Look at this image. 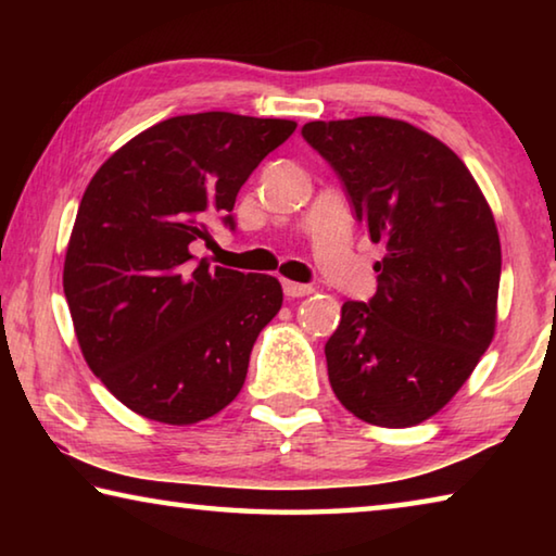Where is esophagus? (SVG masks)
<instances>
[{
    "label": "esophagus",
    "mask_w": 556,
    "mask_h": 556,
    "mask_svg": "<svg viewBox=\"0 0 556 556\" xmlns=\"http://www.w3.org/2000/svg\"><path fill=\"white\" fill-rule=\"evenodd\" d=\"M281 287H285V294L291 296V299L306 296V294H312V291H314L312 285H299V281H287V279L281 281Z\"/></svg>",
    "instance_id": "1"
}]
</instances>
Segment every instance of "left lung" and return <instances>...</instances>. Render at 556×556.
I'll return each instance as SVG.
<instances>
[{"instance_id":"obj_1","label":"left lung","mask_w":556,"mask_h":556,"mask_svg":"<svg viewBox=\"0 0 556 556\" xmlns=\"http://www.w3.org/2000/svg\"><path fill=\"white\" fill-rule=\"evenodd\" d=\"M384 255L378 291L345 301L326 343L328 380L357 419L412 427L454 397L493 341L501 240L466 164L409 122H308Z\"/></svg>"}]
</instances>
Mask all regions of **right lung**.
<instances>
[{
    "label": "right lung",
    "mask_w": 556,
    "mask_h": 556,
    "mask_svg": "<svg viewBox=\"0 0 556 556\" xmlns=\"http://www.w3.org/2000/svg\"><path fill=\"white\" fill-rule=\"evenodd\" d=\"M296 122L199 112L159 122L117 149L83 193L63 267L90 370L131 412L195 425L238 397L257 336L281 308L269 275L191 255L211 215Z\"/></svg>",
    "instance_id": "obj_1"
}]
</instances>
